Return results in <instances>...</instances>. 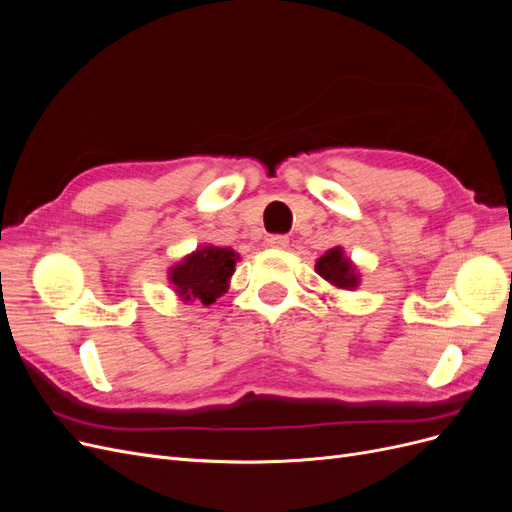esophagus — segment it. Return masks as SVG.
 <instances>
[{
	"instance_id": "1",
	"label": "esophagus",
	"mask_w": 512,
	"mask_h": 512,
	"mask_svg": "<svg viewBox=\"0 0 512 512\" xmlns=\"http://www.w3.org/2000/svg\"><path fill=\"white\" fill-rule=\"evenodd\" d=\"M267 241H269L271 247H277V250H284V247L288 245V235H271Z\"/></svg>"
}]
</instances>
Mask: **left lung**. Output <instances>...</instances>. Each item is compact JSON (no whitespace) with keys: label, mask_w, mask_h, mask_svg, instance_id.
Returning a JSON list of instances; mask_svg holds the SVG:
<instances>
[{"label":"left lung","mask_w":512,"mask_h":512,"mask_svg":"<svg viewBox=\"0 0 512 512\" xmlns=\"http://www.w3.org/2000/svg\"><path fill=\"white\" fill-rule=\"evenodd\" d=\"M316 271L324 277V280L337 288L352 290L356 284H359V277H356L354 267L350 265L348 258H344V252L339 250V247H333V250H329L316 262Z\"/></svg>","instance_id":"obj_1"}]
</instances>
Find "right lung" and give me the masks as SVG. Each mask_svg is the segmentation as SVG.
I'll return each instance as SVG.
<instances>
[{"label": "right lung", "mask_w": 512, "mask_h": 512, "mask_svg": "<svg viewBox=\"0 0 512 512\" xmlns=\"http://www.w3.org/2000/svg\"><path fill=\"white\" fill-rule=\"evenodd\" d=\"M235 262L237 254L228 247L207 245L173 267L170 282L183 301L198 299L203 305H211L226 292Z\"/></svg>", "instance_id": "right-lung-1"}]
</instances>
